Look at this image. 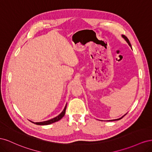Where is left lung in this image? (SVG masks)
I'll return each mask as SVG.
<instances>
[{
    "mask_svg": "<svg viewBox=\"0 0 152 152\" xmlns=\"http://www.w3.org/2000/svg\"><path fill=\"white\" fill-rule=\"evenodd\" d=\"M122 37L123 38V39H124V40H125L126 42H127V43L129 44V46L132 48V47H131V43H130V42H129V39L127 38V37H126L125 35H122ZM127 114V113H126ZM126 114H125L124 115V116H122L121 118H118V119H115V120H112V121H118V120H120V119H121L122 118H123L124 116L126 115Z\"/></svg>",
    "mask_w": 152,
    "mask_h": 152,
    "instance_id": "obj_1",
    "label": "left lung"
}]
</instances>
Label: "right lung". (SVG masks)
Segmentation results:
<instances>
[{"label":"right lung","instance_id":"obj_1","mask_svg":"<svg viewBox=\"0 0 152 152\" xmlns=\"http://www.w3.org/2000/svg\"><path fill=\"white\" fill-rule=\"evenodd\" d=\"M66 104L65 106V108L63 109V110L62 111V112L58 115L56 117H54L53 118H51L50 119V120H48V121H44V122H34V124H37V125H40V126H44V125H49V124H53V123H54L56 122L57 121H59V120H61V119L63 117V116L65 115V111H66Z\"/></svg>","mask_w":152,"mask_h":152}]
</instances>
